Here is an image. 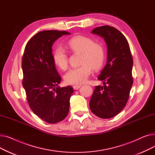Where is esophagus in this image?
Returning a JSON list of instances; mask_svg holds the SVG:
<instances>
[{"label": "esophagus", "instance_id": "obj_1", "mask_svg": "<svg viewBox=\"0 0 155 155\" xmlns=\"http://www.w3.org/2000/svg\"><path fill=\"white\" fill-rule=\"evenodd\" d=\"M80 87H81V85H74L73 87V89H74V90H78V89Z\"/></svg>", "mask_w": 155, "mask_h": 155}]
</instances>
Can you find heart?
<instances>
[{
  "label": "heart",
  "instance_id": "heart-1",
  "mask_svg": "<svg viewBox=\"0 0 155 155\" xmlns=\"http://www.w3.org/2000/svg\"><path fill=\"white\" fill-rule=\"evenodd\" d=\"M68 47L73 52L81 53V66L68 70L64 76V82L70 85H80L85 82L92 72V69L98 70L103 64L105 51L103 46L94 43L91 38L78 35L71 38ZM53 60L56 66L66 70L68 65V56L64 49L60 46L54 51Z\"/></svg>",
  "mask_w": 155,
  "mask_h": 155
}]
</instances>
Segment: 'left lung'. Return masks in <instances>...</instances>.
I'll use <instances>...</instances> for the list:
<instances>
[{
    "instance_id": "left-lung-1",
    "label": "left lung",
    "mask_w": 155,
    "mask_h": 155,
    "mask_svg": "<svg viewBox=\"0 0 155 155\" xmlns=\"http://www.w3.org/2000/svg\"><path fill=\"white\" fill-rule=\"evenodd\" d=\"M92 33L103 38L107 48V63L98 79L103 86H95L91 97L90 108L102 119L116 116L126 106L133 83V60L125 36L109 26L96 28Z\"/></svg>"
}]
</instances>
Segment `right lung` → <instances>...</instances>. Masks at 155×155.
<instances>
[{
    "mask_svg": "<svg viewBox=\"0 0 155 155\" xmlns=\"http://www.w3.org/2000/svg\"><path fill=\"white\" fill-rule=\"evenodd\" d=\"M67 31L50 30L38 32L28 42L22 56V85L31 110L50 124L63 120L68 115L70 86H57L61 82L53 60L52 46Z\"/></svg>",
    "mask_w": 155,
    "mask_h": 155,
    "instance_id": "1",
    "label": "right lung"
}]
</instances>
